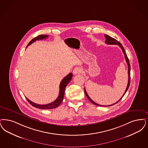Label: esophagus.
<instances>
[{"mask_svg": "<svg viewBox=\"0 0 148 148\" xmlns=\"http://www.w3.org/2000/svg\"><path fill=\"white\" fill-rule=\"evenodd\" d=\"M82 69H81L80 67H76V68H75L74 69L73 73V74H74V75H76V74L80 73L82 72Z\"/></svg>", "mask_w": 148, "mask_h": 148, "instance_id": "obj_1", "label": "esophagus"}]
</instances>
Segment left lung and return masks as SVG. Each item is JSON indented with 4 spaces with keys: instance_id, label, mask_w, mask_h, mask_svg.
Here are the masks:
<instances>
[{
    "instance_id": "obj_1",
    "label": "left lung",
    "mask_w": 148,
    "mask_h": 148,
    "mask_svg": "<svg viewBox=\"0 0 148 148\" xmlns=\"http://www.w3.org/2000/svg\"><path fill=\"white\" fill-rule=\"evenodd\" d=\"M105 38H106V41H105V43H106L108 44V45H118V46L121 47V48L122 49L123 53H124L125 59L126 62H127V65H128V82L127 86V88L125 89V92H124V94H123V95L122 96V97H121V99H119L117 102H116V103H113L112 105H108V106H103V105H99V104L96 103L94 101L92 100L90 98L89 95H88V94H87V92H86V90H85V89L84 88V92H85V95H86V96H87V97L88 98V99H89V101H90L91 102H92L93 104H94L95 105H97V106H99L107 107L112 106L113 105H114V104H116V103H117V102H118L119 101L121 100L122 99V98L123 97V96L125 95V92H127V90H128V88H129V86H130V61H129V59L128 58V57H127V54L125 53V51H124V48H123V47L122 46V44H121L119 42H118L117 40H116V39H114V38H113L112 37H111V36H110L107 35H105Z\"/></svg>"
}]
</instances>
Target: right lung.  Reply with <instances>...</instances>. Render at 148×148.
<instances>
[{
    "mask_svg": "<svg viewBox=\"0 0 148 148\" xmlns=\"http://www.w3.org/2000/svg\"><path fill=\"white\" fill-rule=\"evenodd\" d=\"M48 37V36L45 35H41L37 36L35 38H33L29 42V43L27 46V47L31 44H32L33 42L36 41V40H40L45 39V38H47ZM72 77H73V75H72V73H71L68 75L64 77V79L61 81V82L60 83V85H59V95H58L57 99L52 102L48 103V104H46V105H38V104H36L35 103L31 101L27 98H26V100L32 106L35 107L37 108L43 109V110H49V109H53L54 108H56L59 106L63 100L65 88H66V85H68V84L69 83V82L71 80Z\"/></svg>",
    "mask_w": 148,
    "mask_h": 148,
    "instance_id": "add662e5",
    "label": "right lung"
}]
</instances>
